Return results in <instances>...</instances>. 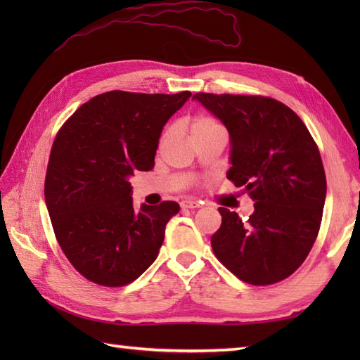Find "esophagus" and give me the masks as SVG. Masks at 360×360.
Here are the masks:
<instances>
[{"label": "esophagus", "mask_w": 360, "mask_h": 360, "mask_svg": "<svg viewBox=\"0 0 360 360\" xmlns=\"http://www.w3.org/2000/svg\"><path fill=\"white\" fill-rule=\"evenodd\" d=\"M181 207L182 209H198V207H201V202L195 201V200H184L181 202Z\"/></svg>", "instance_id": "obj_1"}]
</instances>
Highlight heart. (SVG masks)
I'll return each mask as SVG.
<instances>
[{
    "instance_id": "1",
    "label": "heart",
    "mask_w": 360,
    "mask_h": 360,
    "mask_svg": "<svg viewBox=\"0 0 360 360\" xmlns=\"http://www.w3.org/2000/svg\"><path fill=\"white\" fill-rule=\"evenodd\" d=\"M213 128H219L215 120L205 116H198L192 120L190 124V134L198 133V131H205V129H213Z\"/></svg>"
}]
</instances>
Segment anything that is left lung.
Wrapping results in <instances>:
<instances>
[{
	"label": "left lung",
	"instance_id": "8db88e82",
	"mask_svg": "<svg viewBox=\"0 0 360 360\" xmlns=\"http://www.w3.org/2000/svg\"><path fill=\"white\" fill-rule=\"evenodd\" d=\"M231 137L227 179L255 201L254 213L219 207L217 258L240 280L272 285L302 266L314 244L326 198L322 158L307 125L281 102L259 96H193Z\"/></svg>",
	"mask_w": 360,
	"mask_h": 360
}]
</instances>
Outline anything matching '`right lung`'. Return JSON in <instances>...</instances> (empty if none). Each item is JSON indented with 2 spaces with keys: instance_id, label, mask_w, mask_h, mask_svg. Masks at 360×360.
<instances>
[{
  "instance_id": "obj_1",
  "label": "right lung",
  "mask_w": 360,
  "mask_h": 360,
  "mask_svg": "<svg viewBox=\"0 0 360 360\" xmlns=\"http://www.w3.org/2000/svg\"><path fill=\"white\" fill-rule=\"evenodd\" d=\"M190 96L110 91L83 103L58 131L44 201L60 248L85 278L124 286L158 258L179 204L136 210L129 178L155 167L162 128Z\"/></svg>"
}]
</instances>
